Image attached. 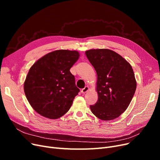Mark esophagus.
Masks as SVG:
<instances>
[{
  "label": "esophagus",
  "instance_id": "esophagus-1",
  "mask_svg": "<svg viewBox=\"0 0 160 160\" xmlns=\"http://www.w3.org/2000/svg\"><path fill=\"white\" fill-rule=\"evenodd\" d=\"M88 90H89V87L86 86V87H85V88H84L83 89H81V92L82 94H85V93H87V92H88Z\"/></svg>",
  "mask_w": 160,
  "mask_h": 160
}]
</instances>
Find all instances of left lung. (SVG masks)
Returning a JSON list of instances; mask_svg holds the SVG:
<instances>
[{
    "label": "left lung",
    "mask_w": 160,
    "mask_h": 160,
    "mask_svg": "<svg viewBox=\"0 0 160 160\" xmlns=\"http://www.w3.org/2000/svg\"><path fill=\"white\" fill-rule=\"evenodd\" d=\"M85 54L98 75V100L90 105L91 112L101 120L118 118L128 108L136 89L132 66L109 49H91Z\"/></svg>",
    "instance_id": "1"
}]
</instances>
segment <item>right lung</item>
<instances>
[{
    "label": "right lung",
    "mask_w": 160,
    "mask_h": 160,
    "mask_svg": "<svg viewBox=\"0 0 160 160\" xmlns=\"http://www.w3.org/2000/svg\"><path fill=\"white\" fill-rule=\"evenodd\" d=\"M76 51L57 50L38 59L24 83L26 98L38 114L57 119L68 111L79 89L70 69L78 60Z\"/></svg>",
    "instance_id": "1"
}]
</instances>
